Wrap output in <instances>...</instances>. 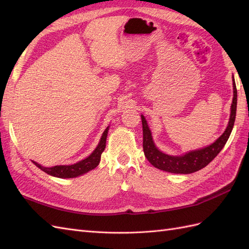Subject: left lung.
I'll use <instances>...</instances> for the list:
<instances>
[{"instance_id":"1","label":"left lung","mask_w":249,"mask_h":249,"mask_svg":"<svg viewBox=\"0 0 249 249\" xmlns=\"http://www.w3.org/2000/svg\"><path fill=\"white\" fill-rule=\"evenodd\" d=\"M232 89L233 97L231 106L230 122L224 133L211 145L199 149L190 150V152L186 153L183 156H170L164 154L160 149H158V147L155 145L152 132L149 130L145 117L141 115L143 129V150H144V155L148 162L158 169L171 173H184V175L198 171L201 168L206 167L220 153V150L223 148L225 143H227L228 139L230 138L233 124H235L237 111V88L233 77Z\"/></svg>"}]
</instances>
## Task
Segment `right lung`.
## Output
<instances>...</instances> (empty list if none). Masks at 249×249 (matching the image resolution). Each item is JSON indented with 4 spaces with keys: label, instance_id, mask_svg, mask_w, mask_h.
<instances>
[{
    "label": "right lung",
    "instance_id": "1",
    "mask_svg": "<svg viewBox=\"0 0 249 249\" xmlns=\"http://www.w3.org/2000/svg\"><path fill=\"white\" fill-rule=\"evenodd\" d=\"M109 131V125L106 127V130L104 131L102 138L100 140V143L97 144L96 148L93 150L92 154L86 159L82 160L76 164L72 165H57V166L53 167H43L40 164L32 161L37 167L41 169L42 171L47 172L48 175L60 178H77L79 176L84 175V173L94 169L97 165H99L101 161V156L102 153L105 150L106 147V139Z\"/></svg>",
    "mask_w": 249,
    "mask_h": 249
}]
</instances>
